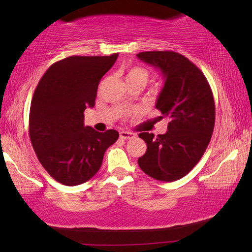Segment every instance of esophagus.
Masks as SVG:
<instances>
[{
    "mask_svg": "<svg viewBox=\"0 0 252 252\" xmlns=\"http://www.w3.org/2000/svg\"><path fill=\"white\" fill-rule=\"evenodd\" d=\"M120 138L122 140H129V139L134 138V133H131V132H127V131H121Z\"/></svg>",
    "mask_w": 252,
    "mask_h": 252,
    "instance_id": "obj_1",
    "label": "esophagus"
}]
</instances>
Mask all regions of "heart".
<instances>
[{
	"mask_svg": "<svg viewBox=\"0 0 252 252\" xmlns=\"http://www.w3.org/2000/svg\"><path fill=\"white\" fill-rule=\"evenodd\" d=\"M125 79L126 84L140 82L146 85L149 79H150V73H149V71L147 69H144V67L134 65L129 67V69L126 71Z\"/></svg>",
	"mask_w": 252,
	"mask_h": 252,
	"instance_id": "heart-1",
	"label": "heart"
}]
</instances>
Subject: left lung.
Returning a JSON list of instances; mask_svg holds the SVG:
<instances>
[{
  "mask_svg": "<svg viewBox=\"0 0 252 252\" xmlns=\"http://www.w3.org/2000/svg\"><path fill=\"white\" fill-rule=\"evenodd\" d=\"M157 67L164 85L156 108L169 120L164 134L142 132L147 151L138 163L156 180L172 182L187 176L201 159L211 140L216 120L215 100L206 76L192 62L173 51L136 54Z\"/></svg>",
  "mask_w": 252,
  "mask_h": 252,
  "instance_id": "left-lung-1",
  "label": "left lung"
}]
</instances>
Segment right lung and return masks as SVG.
Wrapping results in <instances>:
<instances>
[{
    "instance_id": "1",
    "label": "right lung",
    "mask_w": 252,
    "mask_h": 252,
    "mask_svg": "<svg viewBox=\"0 0 252 252\" xmlns=\"http://www.w3.org/2000/svg\"><path fill=\"white\" fill-rule=\"evenodd\" d=\"M69 57L53 63L34 91L29 133L36 157L54 180L64 186L87 182L101 168L119 132L84 126V110L94 106L97 85L118 59Z\"/></svg>"
}]
</instances>
